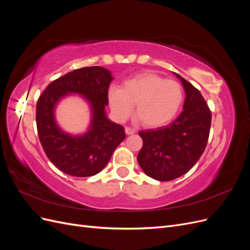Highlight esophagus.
<instances>
[{
	"label": "esophagus",
	"mask_w": 250,
	"mask_h": 250,
	"mask_svg": "<svg viewBox=\"0 0 250 250\" xmlns=\"http://www.w3.org/2000/svg\"><path fill=\"white\" fill-rule=\"evenodd\" d=\"M125 132H126V134H133L134 132H135V130L133 129V128H131V127H126L125 128Z\"/></svg>",
	"instance_id": "1"
}]
</instances>
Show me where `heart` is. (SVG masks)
Returning <instances> with one entry per match:
<instances>
[{
	"label": "heart",
	"instance_id": "1",
	"mask_svg": "<svg viewBox=\"0 0 250 250\" xmlns=\"http://www.w3.org/2000/svg\"><path fill=\"white\" fill-rule=\"evenodd\" d=\"M107 99L113 116L124 121L134 108L143 124L161 127L174 119L184 101V89L175 80H168L154 73H140L124 81L123 87L112 84Z\"/></svg>",
	"mask_w": 250,
	"mask_h": 250
}]
</instances>
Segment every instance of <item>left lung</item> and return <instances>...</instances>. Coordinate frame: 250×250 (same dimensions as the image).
<instances>
[{
	"instance_id": "8db88e82",
	"label": "left lung",
	"mask_w": 250,
	"mask_h": 250,
	"mask_svg": "<svg viewBox=\"0 0 250 250\" xmlns=\"http://www.w3.org/2000/svg\"><path fill=\"white\" fill-rule=\"evenodd\" d=\"M186 92L184 109L175 121L157 129L141 130L138 162L151 178L169 181L190 171L207 147L211 113L199 90L178 74Z\"/></svg>"
}]
</instances>
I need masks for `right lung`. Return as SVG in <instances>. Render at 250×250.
<instances>
[{
    "label": "right lung",
    "mask_w": 250,
    "mask_h": 250,
    "mask_svg": "<svg viewBox=\"0 0 250 250\" xmlns=\"http://www.w3.org/2000/svg\"><path fill=\"white\" fill-rule=\"evenodd\" d=\"M112 79L110 72L102 66L81 67L51 82L40 96L37 133L50 162L63 173L76 177L96 175L124 141V127L111 122L105 112ZM69 93L83 95L92 110L88 132L75 137L60 130L54 117L56 104Z\"/></svg>",
    "instance_id": "add662e5"
}]
</instances>
